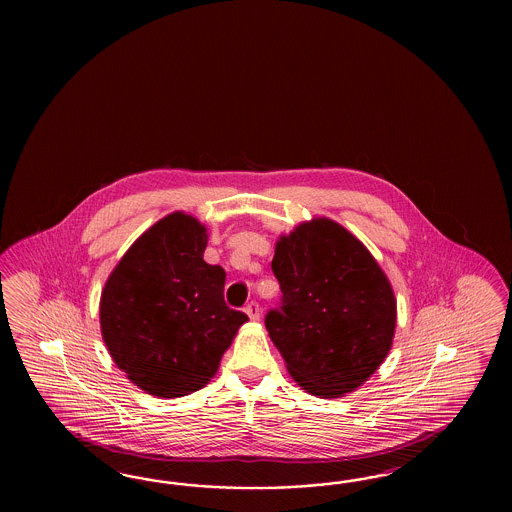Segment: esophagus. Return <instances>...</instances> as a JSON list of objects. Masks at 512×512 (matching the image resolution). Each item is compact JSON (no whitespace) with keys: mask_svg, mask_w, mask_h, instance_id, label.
<instances>
[{"mask_svg":"<svg viewBox=\"0 0 512 512\" xmlns=\"http://www.w3.org/2000/svg\"><path fill=\"white\" fill-rule=\"evenodd\" d=\"M246 313H248L249 319L251 321H259V317H261V310H259V304L257 302H249L248 306H246Z\"/></svg>","mask_w":512,"mask_h":512,"instance_id":"obj_1","label":"esophagus"}]
</instances>
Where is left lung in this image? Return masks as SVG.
Masks as SVG:
<instances>
[{
  "label": "left lung",
  "instance_id": "obj_1",
  "mask_svg": "<svg viewBox=\"0 0 512 512\" xmlns=\"http://www.w3.org/2000/svg\"><path fill=\"white\" fill-rule=\"evenodd\" d=\"M279 310L264 325L306 392L340 398L383 364L396 330V296L372 253L328 217L302 221L276 242Z\"/></svg>",
  "mask_w": 512,
  "mask_h": 512
}]
</instances>
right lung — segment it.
Instances as JSON below:
<instances>
[{"instance_id": "obj_1", "label": "right lung", "mask_w": 512, "mask_h": 512, "mask_svg": "<svg viewBox=\"0 0 512 512\" xmlns=\"http://www.w3.org/2000/svg\"><path fill=\"white\" fill-rule=\"evenodd\" d=\"M197 217L159 219L114 266L99 300L114 364L146 394L180 398L208 385L248 315L223 300L225 270L202 259Z\"/></svg>"}]
</instances>
